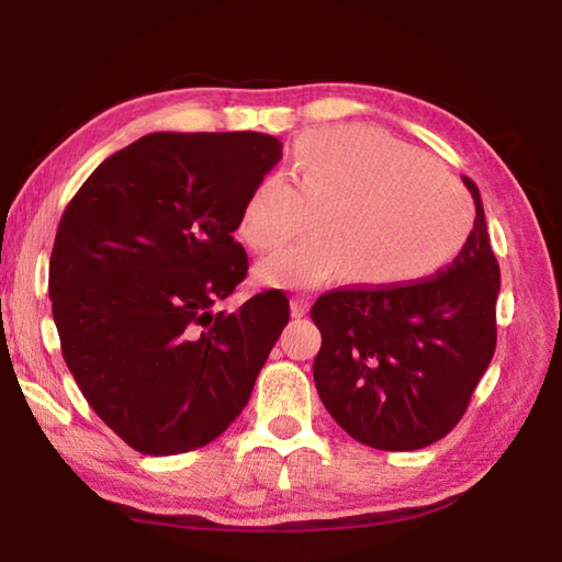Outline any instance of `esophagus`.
<instances>
[{"instance_id":"1","label":"esophagus","mask_w":562,"mask_h":562,"mask_svg":"<svg viewBox=\"0 0 562 562\" xmlns=\"http://www.w3.org/2000/svg\"><path fill=\"white\" fill-rule=\"evenodd\" d=\"M306 314H308V296H304V294L292 296V316L302 318Z\"/></svg>"}]
</instances>
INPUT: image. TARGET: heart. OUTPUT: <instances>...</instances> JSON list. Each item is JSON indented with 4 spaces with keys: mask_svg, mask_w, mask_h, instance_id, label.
Returning a JSON list of instances; mask_svg holds the SVG:
<instances>
[{
    "mask_svg": "<svg viewBox=\"0 0 562 562\" xmlns=\"http://www.w3.org/2000/svg\"><path fill=\"white\" fill-rule=\"evenodd\" d=\"M260 282L316 288L342 274L360 288L391 290L432 278L457 258L473 232L463 186L420 151L374 127H328L294 147L290 183L266 178L236 222L241 241L268 254Z\"/></svg>",
    "mask_w": 562,
    "mask_h": 562,
    "instance_id": "b5f03b06",
    "label": "heart"
}]
</instances>
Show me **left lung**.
Instances as JSON below:
<instances>
[{"instance_id":"obj_1","label":"left lung","mask_w":562,"mask_h":562,"mask_svg":"<svg viewBox=\"0 0 562 562\" xmlns=\"http://www.w3.org/2000/svg\"><path fill=\"white\" fill-rule=\"evenodd\" d=\"M473 232L451 266L403 288H338L321 294L314 381L326 411L367 447L413 451L435 445L463 417L493 360L499 266L481 190Z\"/></svg>"}]
</instances>
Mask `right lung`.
<instances>
[{
	"label": "right lung",
	"mask_w": 562,
	"mask_h": 562,
	"mask_svg": "<svg viewBox=\"0 0 562 562\" xmlns=\"http://www.w3.org/2000/svg\"><path fill=\"white\" fill-rule=\"evenodd\" d=\"M280 159V139L260 133H151L65 207L47 282L63 357L135 451L171 457L217 439L288 326L280 290L220 312L248 272L238 214Z\"/></svg>",
	"instance_id": "right-lung-1"
}]
</instances>
